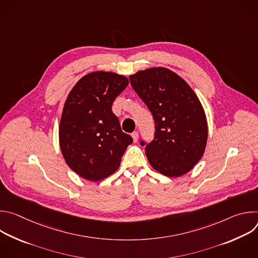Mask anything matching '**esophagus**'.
<instances>
[{
  "label": "esophagus",
  "mask_w": 258,
  "mask_h": 258,
  "mask_svg": "<svg viewBox=\"0 0 258 258\" xmlns=\"http://www.w3.org/2000/svg\"><path fill=\"white\" fill-rule=\"evenodd\" d=\"M132 137H133L134 143H137V142H138V139H139V133H138V132H134V133L132 134Z\"/></svg>",
  "instance_id": "obj_1"
}]
</instances>
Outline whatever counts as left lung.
<instances>
[{"mask_svg": "<svg viewBox=\"0 0 258 258\" xmlns=\"http://www.w3.org/2000/svg\"><path fill=\"white\" fill-rule=\"evenodd\" d=\"M130 81L155 120L154 139L141 141L151 166L169 177L189 172L203 156L208 136L198 97L180 77L164 67L139 71Z\"/></svg>", "mask_w": 258, "mask_h": 258, "instance_id": "1", "label": "left lung"}]
</instances>
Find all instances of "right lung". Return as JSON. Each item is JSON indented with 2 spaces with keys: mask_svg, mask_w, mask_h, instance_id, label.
Returning <instances> with one entry per match:
<instances>
[{
  "mask_svg": "<svg viewBox=\"0 0 258 258\" xmlns=\"http://www.w3.org/2000/svg\"><path fill=\"white\" fill-rule=\"evenodd\" d=\"M128 80L113 72L95 71L70 91L63 108L59 142L67 165L97 181L112 174L133 138L121 131L112 103Z\"/></svg>",
  "mask_w": 258,
  "mask_h": 258,
  "instance_id": "obj_1",
  "label": "right lung"
}]
</instances>
